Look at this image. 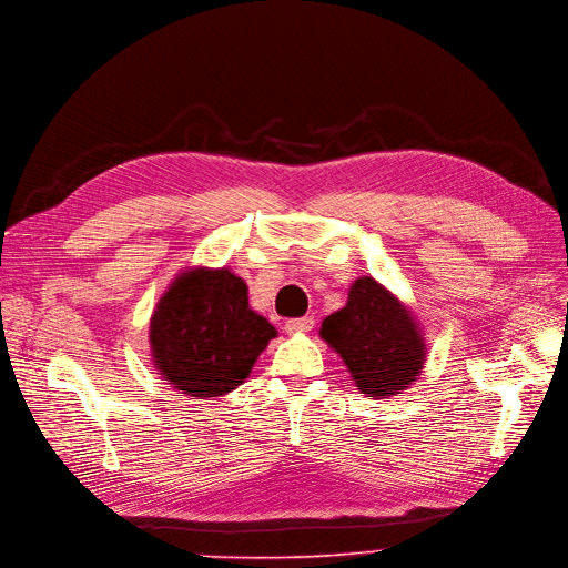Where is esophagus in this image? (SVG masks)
Here are the masks:
<instances>
[{
  "label": "esophagus",
  "instance_id": "esophagus-1",
  "mask_svg": "<svg viewBox=\"0 0 568 568\" xmlns=\"http://www.w3.org/2000/svg\"><path fill=\"white\" fill-rule=\"evenodd\" d=\"M313 329V317H297V320H287L285 332L287 334H306Z\"/></svg>",
  "mask_w": 568,
  "mask_h": 568
}]
</instances>
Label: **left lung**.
Returning <instances> with one entry per match:
<instances>
[{
    "label": "left lung",
    "mask_w": 568,
    "mask_h": 568,
    "mask_svg": "<svg viewBox=\"0 0 568 568\" xmlns=\"http://www.w3.org/2000/svg\"><path fill=\"white\" fill-rule=\"evenodd\" d=\"M320 338L343 359L359 394L387 399L420 378L427 341L415 313L374 276L351 283L348 302L320 325Z\"/></svg>",
    "instance_id": "obj_1"
}]
</instances>
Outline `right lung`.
<instances>
[{"label": "right lung", "mask_w": 568, "mask_h": 568, "mask_svg": "<svg viewBox=\"0 0 568 568\" xmlns=\"http://www.w3.org/2000/svg\"><path fill=\"white\" fill-rule=\"evenodd\" d=\"M276 327L253 311L230 266H185L158 300L148 345L166 385L192 399L225 397L251 376Z\"/></svg>", "instance_id": "add662e5"}]
</instances>
